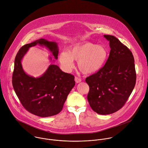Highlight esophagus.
Returning <instances> with one entry per match:
<instances>
[{"mask_svg":"<svg viewBox=\"0 0 148 148\" xmlns=\"http://www.w3.org/2000/svg\"><path fill=\"white\" fill-rule=\"evenodd\" d=\"M74 79H75V82L76 83H79V82H81V78H78V77H75V78H74Z\"/></svg>","mask_w":148,"mask_h":148,"instance_id":"obj_1","label":"esophagus"}]
</instances>
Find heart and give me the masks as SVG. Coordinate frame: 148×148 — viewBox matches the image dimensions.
Returning a JSON list of instances; mask_svg holds the SVG:
<instances>
[{
	"label": "heart",
	"instance_id": "obj_1",
	"mask_svg": "<svg viewBox=\"0 0 148 148\" xmlns=\"http://www.w3.org/2000/svg\"><path fill=\"white\" fill-rule=\"evenodd\" d=\"M108 56V51L104 46L87 42L71 47L67 52H60L58 60L65 72H70L74 68V60H76L82 73L92 74L103 67Z\"/></svg>",
	"mask_w": 148,
	"mask_h": 148
}]
</instances>
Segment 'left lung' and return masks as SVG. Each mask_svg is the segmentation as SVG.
Wrapping results in <instances>:
<instances>
[{"mask_svg": "<svg viewBox=\"0 0 148 148\" xmlns=\"http://www.w3.org/2000/svg\"><path fill=\"white\" fill-rule=\"evenodd\" d=\"M110 42V55L104 67L87 77L88 100L92 109L101 115L119 110L132 93L136 82L132 52L114 36L104 35Z\"/></svg>", "mask_w": 148, "mask_h": 148, "instance_id": "obj_1", "label": "left lung"}]
</instances>
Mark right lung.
Returning a JSON list of instances; mask_svg holds the SVG:
<instances>
[{
	"instance_id": "right-lung-1",
	"label": "right lung",
	"mask_w": 148,
	"mask_h": 148,
	"mask_svg": "<svg viewBox=\"0 0 148 148\" xmlns=\"http://www.w3.org/2000/svg\"><path fill=\"white\" fill-rule=\"evenodd\" d=\"M37 44L45 47L54 58L58 59L59 48L55 41L40 38L24 45L15 56L12 82L16 96L27 111L40 117H48L62 110L75 82L74 75L63 72L55 64H50L39 77L27 74L23 69L21 61L29 48ZM49 59L52 61L51 56Z\"/></svg>"
}]
</instances>
